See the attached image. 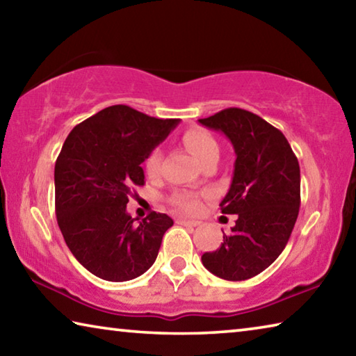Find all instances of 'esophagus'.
<instances>
[{"label":"esophagus","mask_w":356,"mask_h":356,"mask_svg":"<svg viewBox=\"0 0 356 356\" xmlns=\"http://www.w3.org/2000/svg\"><path fill=\"white\" fill-rule=\"evenodd\" d=\"M177 222L179 225H184V226H197L200 225V221H196V220H188V218H177Z\"/></svg>","instance_id":"34e87169"}]
</instances>
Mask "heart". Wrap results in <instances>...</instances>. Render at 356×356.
Here are the masks:
<instances>
[{"label":"heart","mask_w":356,"mask_h":356,"mask_svg":"<svg viewBox=\"0 0 356 356\" xmlns=\"http://www.w3.org/2000/svg\"><path fill=\"white\" fill-rule=\"evenodd\" d=\"M185 147L197 161H202L212 154H218V144L215 138L206 130L193 129L184 135ZM161 165V150L156 147L147 155L146 159V172L149 176H156ZM171 202L185 212H197L201 207V197L196 193L190 191H174L171 196Z\"/></svg>","instance_id":"1"}]
</instances>
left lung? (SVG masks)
I'll list each match as a JSON object with an SVG mask.
<instances>
[{
    "label": "left lung",
    "mask_w": 356,
    "mask_h": 356,
    "mask_svg": "<svg viewBox=\"0 0 356 356\" xmlns=\"http://www.w3.org/2000/svg\"><path fill=\"white\" fill-rule=\"evenodd\" d=\"M225 134L236 150L234 176L220 207L237 215L218 250L204 252L210 273L243 281L264 272L286 248L300 209V165L281 131L257 114L226 108L200 119Z\"/></svg>",
    "instance_id": "obj_1"
}]
</instances>
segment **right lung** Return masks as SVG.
Listing matches in <instances>:
<instances>
[{
	"label": "right lung",
	"mask_w": 356,
	"mask_h": 356,
	"mask_svg": "<svg viewBox=\"0 0 356 356\" xmlns=\"http://www.w3.org/2000/svg\"><path fill=\"white\" fill-rule=\"evenodd\" d=\"M177 122L113 105L65 138L55 165L58 226L76 261L102 280L122 282L147 272L174 225L156 212L135 225L127 202L144 185L143 161Z\"/></svg>",
	"instance_id": "obj_1"
}]
</instances>
